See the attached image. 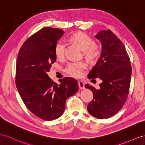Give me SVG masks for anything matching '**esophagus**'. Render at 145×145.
<instances>
[{
	"instance_id": "34e87169",
	"label": "esophagus",
	"mask_w": 145,
	"mask_h": 145,
	"mask_svg": "<svg viewBox=\"0 0 145 145\" xmlns=\"http://www.w3.org/2000/svg\"><path fill=\"white\" fill-rule=\"evenodd\" d=\"M78 85H79V88L81 90H83L85 89L84 87V83L82 81H78Z\"/></svg>"
}]
</instances>
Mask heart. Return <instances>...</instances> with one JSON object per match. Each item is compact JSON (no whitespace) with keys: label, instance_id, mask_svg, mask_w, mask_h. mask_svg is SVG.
Listing matches in <instances>:
<instances>
[{"label":"heart","instance_id":"1","mask_svg":"<svg viewBox=\"0 0 145 145\" xmlns=\"http://www.w3.org/2000/svg\"><path fill=\"white\" fill-rule=\"evenodd\" d=\"M73 42L76 43L84 52L85 56L91 61H93L100 55V50L98 45L94 44L93 39L86 34L78 32L70 37ZM65 42L63 40L57 41L55 45V54L57 58H63L64 55ZM87 64L83 61H73L70 63L65 69V72L69 75L79 78L82 75L83 70Z\"/></svg>","mask_w":145,"mask_h":145}]
</instances>
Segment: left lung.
Masks as SVG:
<instances>
[{
	"label": "left lung",
	"mask_w": 145,
	"mask_h": 145,
	"mask_svg": "<svg viewBox=\"0 0 145 145\" xmlns=\"http://www.w3.org/2000/svg\"><path fill=\"white\" fill-rule=\"evenodd\" d=\"M95 38L100 41L101 53L88 78L98 77L102 82L99 89L88 84L85 85L93 95L88 110L95 118H109L118 113L126 101L132 68L123 42L110 30L99 31Z\"/></svg>",
	"instance_id": "obj_1"
}]
</instances>
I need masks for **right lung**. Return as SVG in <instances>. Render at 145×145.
Here are the masks:
<instances>
[{"instance_id": "obj_1", "label": "right lung", "mask_w": 145, "mask_h": 145, "mask_svg": "<svg viewBox=\"0 0 145 145\" xmlns=\"http://www.w3.org/2000/svg\"><path fill=\"white\" fill-rule=\"evenodd\" d=\"M58 28L45 27L25 41L19 52L16 84L24 104L31 112L44 120L63 114L65 101L78 90L76 80L64 78L59 84L47 75L55 63V45L63 36Z\"/></svg>"}]
</instances>
